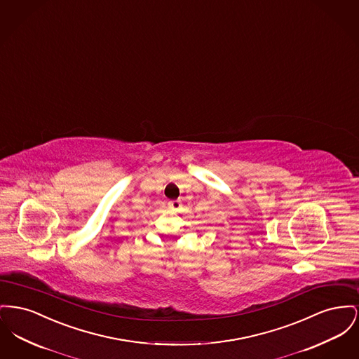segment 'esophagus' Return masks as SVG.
I'll list each match as a JSON object with an SVG mask.
<instances>
[{
  "label": "esophagus",
  "mask_w": 359,
  "mask_h": 359,
  "mask_svg": "<svg viewBox=\"0 0 359 359\" xmlns=\"http://www.w3.org/2000/svg\"><path fill=\"white\" fill-rule=\"evenodd\" d=\"M181 207V201H178V200H172V201H169V208L172 209V210H178Z\"/></svg>",
  "instance_id": "34e87169"
}]
</instances>
